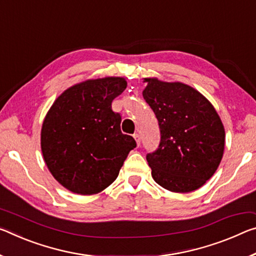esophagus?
I'll return each mask as SVG.
<instances>
[{
	"instance_id": "obj_1",
	"label": "esophagus",
	"mask_w": 256,
	"mask_h": 256,
	"mask_svg": "<svg viewBox=\"0 0 256 256\" xmlns=\"http://www.w3.org/2000/svg\"><path fill=\"white\" fill-rule=\"evenodd\" d=\"M133 138H134V139H136V144L139 146V144H140V136L138 134V133H134V134H133Z\"/></svg>"
}]
</instances>
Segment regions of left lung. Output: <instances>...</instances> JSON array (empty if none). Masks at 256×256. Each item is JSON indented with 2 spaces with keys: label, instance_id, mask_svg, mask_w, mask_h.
<instances>
[{
  "label": "left lung",
  "instance_id": "8db88e82",
  "mask_svg": "<svg viewBox=\"0 0 256 256\" xmlns=\"http://www.w3.org/2000/svg\"><path fill=\"white\" fill-rule=\"evenodd\" d=\"M142 96L155 112L160 142L147 154L152 176L173 192H194L212 178L224 150V128L213 104L180 82L144 78Z\"/></svg>",
  "mask_w": 256,
  "mask_h": 256
}]
</instances>
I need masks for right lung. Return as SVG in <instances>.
Here are the masks:
<instances>
[{
	"mask_svg": "<svg viewBox=\"0 0 256 256\" xmlns=\"http://www.w3.org/2000/svg\"><path fill=\"white\" fill-rule=\"evenodd\" d=\"M126 85L123 77L84 80L64 91L48 109L40 149L48 171L70 192H102L136 147L131 136L122 133V117L112 109Z\"/></svg>",
	"mask_w": 256,
	"mask_h": 256,
	"instance_id": "right-lung-1",
	"label": "right lung"
}]
</instances>
